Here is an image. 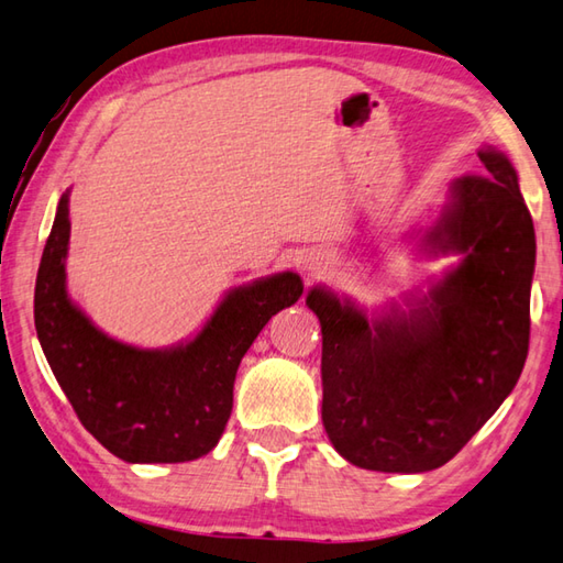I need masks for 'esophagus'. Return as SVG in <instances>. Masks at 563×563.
I'll use <instances>...</instances> for the list:
<instances>
[{
  "label": "esophagus",
  "mask_w": 563,
  "mask_h": 563,
  "mask_svg": "<svg viewBox=\"0 0 563 563\" xmlns=\"http://www.w3.org/2000/svg\"><path fill=\"white\" fill-rule=\"evenodd\" d=\"M305 271H308V278H322V275L330 271V255L310 253L308 258H305Z\"/></svg>",
  "instance_id": "1"
}]
</instances>
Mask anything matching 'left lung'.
Segmentation results:
<instances>
[{
    "instance_id": "8db88e82",
    "label": "left lung",
    "mask_w": 563,
    "mask_h": 563,
    "mask_svg": "<svg viewBox=\"0 0 563 563\" xmlns=\"http://www.w3.org/2000/svg\"><path fill=\"white\" fill-rule=\"evenodd\" d=\"M451 184L426 231L431 255H463L406 308L366 317L324 288L308 292L322 324V423L334 451L376 473L445 465L487 423L525 369L534 223L503 152Z\"/></svg>"
}]
</instances>
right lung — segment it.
I'll return each instance as SVG.
<instances>
[{"mask_svg":"<svg viewBox=\"0 0 563 563\" xmlns=\"http://www.w3.org/2000/svg\"><path fill=\"white\" fill-rule=\"evenodd\" d=\"M68 191L41 255L34 322L41 350L80 423L125 463H187L227 428L233 382L275 312L300 300L298 273H275L229 290L194 340L169 350L122 344L68 298Z\"/></svg>","mask_w":563,"mask_h":563,"instance_id":"obj_1","label":"right lung"}]
</instances>
